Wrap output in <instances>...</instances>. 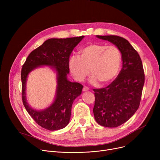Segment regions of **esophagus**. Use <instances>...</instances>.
Returning a JSON list of instances; mask_svg holds the SVG:
<instances>
[{
    "mask_svg": "<svg viewBox=\"0 0 160 160\" xmlns=\"http://www.w3.org/2000/svg\"><path fill=\"white\" fill-rule=\"evenodd\" d=\"M89 89L88 88V87H86V86H84L83 88V91H88Z\"/></svg>",
    "mask_w": 160,
    "mask_h": 160,
    "instance_id": "obj_1",
    "label": "esophagus"
}]
</instances>
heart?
Instances as JSON below:
<instances>
[{
	"label": "heart",
	"mask_w": 160,
	"mask_h": 160,
	"mask_svg": "<svg viewBox=\"0 0 160 160\" xmlns=\"http://www.w3.org/2000/svg\"><path fill=\"white\" fill-rule=\"evenodd\" d=\"M80 53V58L72 56L69 60V70L78 81H83L91 72V83L96 84L99 81L106 84L112 81L120 71L122 57L115 46L93 43L82 48Z\"/></svg>",
	"instance_id": "heart-1"
}]
</instances>
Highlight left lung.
Listing matches in <instances>:
<instances>
[{"label":"left lung","instance_id":"8db88e82","mask_svg":"<svg viewBox=\"0 0 160 160\" xmlns=\"http://www.w3.org/2000/svg\"><path fill=\"white\" fill-rule=\"evenodd\" d=\"M120 50L122 68L108 86L95 89V119L100 125L115 128L129 120L140 104L145 74L141 58L129 42L117 36H97Z\"/></svg>","mask_w":160,"mask_h":160}]
</instances>
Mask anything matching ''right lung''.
<instances>
[{
	"instance_id": "1",
	"label": "right lung",
	"mask_w": 160,
	"mask_h": 160,
	"mask_svg": "<svg viewBox=\"0 0 160 160\" xmlns=\"http://www.w3.org/2000/svg\"><path fill=\"white\" fill-rule=\"evenodd\" d=\"M84 38L83 36L66 39L51 38L29 54L21 70L22 99L27 111L42 128L58 130L69 124L71 108L75 98L82 93L83 86L67 79L69 73V58L73 50ZM50 66L57 74V86L55 100L44 110L32 108L26 98V82L28 74L38 67Z\"/></svg>"
}]
</instances>
